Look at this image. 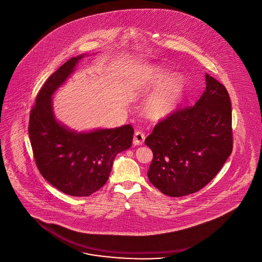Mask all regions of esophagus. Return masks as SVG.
<instances>
[{"label": "esophagus", "mask_w": 262, "mask_h": 262, "mask_svg": "<svg viewBox=\"0 0 262 262\" xmlns=\"http://www.w3.org/2000/svg\"><path fill=\"white\" fill-rule=\"evenodd\" d=\"M145 140V135L142 132L137 130L134 136V144L135 145H142V143Z\"/></svg>", "instance_id": "obj_1"}]
</instances>
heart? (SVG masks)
<instances>
[{
	"label": "heart",
	"instance_id": "heart-1",
	"mask_svg": "<svg viewBox=\"0 0 262 262\" xmlns=\"http://www.w3.org/2000/svg\"><path fill=\"white\" fill-rule=\"evenodd\" d=\"M163 65H151L145 69L138 79L137 86L142 92L155 90L145 101V113L152 119H161L168 116L181 97L185 80L184 77L176 74Z\"/></svg>",
	"mask_w": 262,
	"mask_h": 262
}]
</instances>
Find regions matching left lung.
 I'll use <instances>...</instances> for the list:
<instances>
[{
  "label": "left lung",
  "mask_w": 262,
  "mask_h": 262,
  "mask_svg": "<svg viewBox=\"0 0 262 262\" xmlns=\"http://www.w3.org/2000/svg\"><path fill=\"white\" fill-rule=\"evenodd\" d=\"M206 83L194 106L160 121L145 139L153 152L148 178L167 196H186L205 187L232 152L229 94L209 74Z\"/></svg>",
  "instance_id": "left-lung-1"
}]
</instances>
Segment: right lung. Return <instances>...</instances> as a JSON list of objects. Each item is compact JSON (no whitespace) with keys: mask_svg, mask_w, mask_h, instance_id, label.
Wrapping results in <instances>:
<instances>
[{"mask_svg":"<svg viewBox=\"0 0 262 262\" xmlns=\"http://www.w3.org/2000/svg\"><path fill=\"white\" fill-rule=\"evenodd\" d=\"M85 54L70 58L47 80L30 113L28 133L41 174L55 188L75 196H90L101 188L116 155L132 146L130 125L78 133L59 123L53 113V94Z\"/></svg>","mask_w":262,"mask_h":262,"instance_id":"right-lung-1","label":"right lung"}]
</instances>
